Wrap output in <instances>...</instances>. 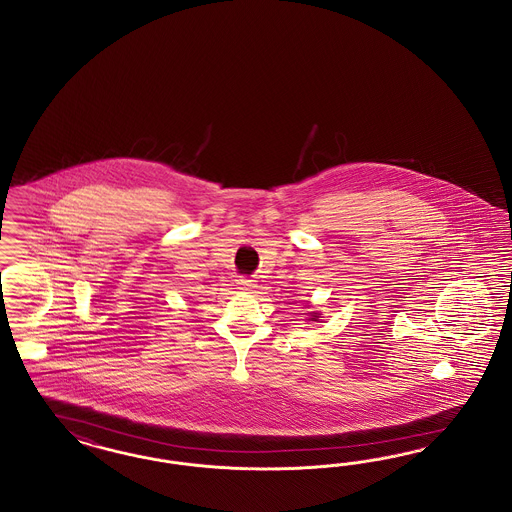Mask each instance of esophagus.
<instances>
[{"label":"esophagus","instance_id":"34e87169","mask_svg":"<svg viewBox=\"0 0 512 512\" xmlns=\"http://www.w3.org/2000/svg\"><path fill=\"white\" fill-rule=\"evenodd\" d=\"M237 286H239L241 290H250V288H254L256 284H254V281H252V279H247V277H243V279H239V281H237Z\"/></svg>","mask_w":512,"mask_h":512}]
</instances>
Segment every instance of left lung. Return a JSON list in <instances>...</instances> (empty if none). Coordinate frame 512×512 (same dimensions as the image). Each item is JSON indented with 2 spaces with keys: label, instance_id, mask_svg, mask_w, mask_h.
<instances>
[{
  "label": "left lung",
  "instance_id": "8db88e82",
  "mask_svg": "<svg viewBox=\"0 0 512 512\" xmlns=\"http://www.w3.org/2000/svg\"><path fill=\"white\" fill-rule=\"evenodd\" d=\"M313 317H317V313H315V315H313ZM311 321H313V319H311Z\"/></svg>",
  "mask_w": 512,
  "mask_h": 512
}]
</instances>
